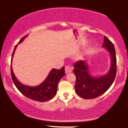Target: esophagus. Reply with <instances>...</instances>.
<instances>
[{"mask_svg":"<svg viewBox=\"0 0 128 128\" xmlns=\"http://www.w3.org/2000/svg\"><path fill=\"white\" fill-rule=\"evenodd\" d=\"M72 67H70V66L69 65H67L65 66V71H66V73H70V72H71L72 71Z\"/></svg>","mask_w":128,"mask_h":128,"instance_id":"obj_1","label":"esophagus"}]
</instances>
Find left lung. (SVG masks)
I'll return each instance as SVG.
<instances>
[{
    "instance_id": "8db88e82",
    "label": "left lung",
    "mask_w": 128,
    "mask_h": 128,
    "mask_svg": "<svg viewBox=\"0 0 128 128\" xmlns=\"http://www.w3.org/2000/svg\"><path fill=\"white\" fill-rule=\"evenodd\" d=\"M104 47L109 51L112 57L110 70L106 76L94 78L88 73V66L84 60L76 62L74 74L76 77L75 90L83 98L92 99L100 96L108 90L114 80L116 75V57L113 42L104 36Z\"/></svg>"
}]
</instances>
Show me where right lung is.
<instances>
[{
  "mask_svg": "<svg viewBox=\"0 0 128 128\" xmlns=\"http://www.w3.org/2000/svg\"><path fill=\"white\" fill-rule=\"evenodd\" d=\"M25 37L26 36L23 37L18 44L20 43ZM16 46L17 44L15 46L13 51L12 59L14 56ZM64 75H65V70H64V67H62L60 69H53L50 72L46 79L41 84L36 87H28V86L22 84L17 80L13 72L11 66L12 79L18 90L28 98L35 100V101L41 102H44L51 100L56 95L58 83L60 78Z\"/></svg>",
  "mask_w": 128,
  "mask_h": 128,
  "instance_id": "add662e5",
  "label": "right lung"
}]
</instances>
